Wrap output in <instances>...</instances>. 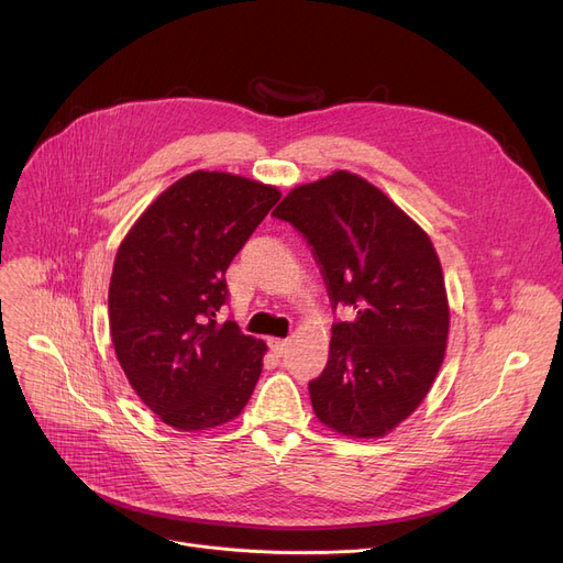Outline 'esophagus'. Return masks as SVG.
I'll return each mask as SVG.
<instances>
[{
  "instance_id": "obj_1",
  "label": "esophagus",
  "mask_w": 563,
  "mask_h": 563,
  "mask_svg": "<svg viewBox=\"0 0 563 563\" xmlns=\"http://www.w3.org/2000/svg\"><path fill=\"white\" fill-rule=\"evenodd\" d=\"M269 346H272V351L276 353V356H283V353H285V351H287V346H289V340L272 338V340H269Z\"/></svg>"
}]
</instances>
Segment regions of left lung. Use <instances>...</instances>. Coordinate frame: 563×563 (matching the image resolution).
<instances>
[{
  "mask_svg": "<svg viewBox=\"0 0 563 563\" xmlns=\"http://www.w3.org/2000/svg\"><path fill=\"white\" fill-rule=\"evenodd\" d=\"M274 217L306 236L333 308L349 312L308 383L314 416L346 438H383L424 401L445 358L450 303L429 234L349 170L294 187Z\"/></svg>",
  "mask_w": 563,
  "mask_h": 563,
  "instance_id": "obj_1",
  "label": "left lung"
}]
</instances>
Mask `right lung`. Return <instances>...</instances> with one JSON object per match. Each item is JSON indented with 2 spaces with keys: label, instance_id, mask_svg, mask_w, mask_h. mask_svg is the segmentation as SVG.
Masks as SVG:
<instances>
[{
  "label": "right lung",
  "instance_id": "obj_1",
  "mask_svg": "<svg viewBox=\"0 0 563 563\" xmlns=\"http://www.w3.org/2000/svg\"><path fill=\"white\" fill-rule=\"evenodd\" d=\"M272 185L194 170L162 191L118 246L109 333L130 386L177 431H210L244 410L266 344L234 321L225 272L278 202Z\"/></svg>",
  "mask_w": 563,
  "mask_h": 563
}]
</instances>
